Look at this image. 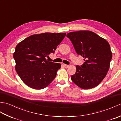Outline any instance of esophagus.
<instances>
[{
	"label": "esophagus",
	"instance_id": "esophagus-1",
	"mask_svg": "<svg viewBox=\"0 0 121 121\" xmlns=\"http://www.w3.org/2000/svg\"><path fill=\"white\" fill-rule=\"evenodd\" d=\"M63 66L65 68H68L69 67V65H63Z\"/></svg>",
	"mask_w": 121,
	"mask_h": 121
}]
</instances>
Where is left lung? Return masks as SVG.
<instances>
[{
  "label": "left lung",
  "mask_w": 121,
  "mask_h": 121,
  "mask_svg": "<svg viewBox=\"0 0 121 121\" xmlns=\"http://www.w3.org/2000/svg\"><path fill=\"white\" fill-rule=\"evenodd\" d=\"M78 55L85 59L83 65H76L71 80L84 89L98 85L107 75L112 53L109 43L89 30H79L66 35Z\"/></svg>",
  "instance_id": "1"
}]
</instances>
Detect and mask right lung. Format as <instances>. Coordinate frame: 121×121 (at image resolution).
<instances>
[{
    "mask_svg": "<svg viewBox=\"0 0 121 121\" xmlns=\"http://www.w3.org/2000/svg\"><path fill=\"white\" fill-rule=\"evenodd\" d=\"M65 35V33L34 34L17 45L13 53L15 69L25 85L42 89L53 81L61 64L50 62L46 58L55 52Z\"/></svg>",
    "mask_w": 121,
    "mask_h": 121,
    "instance_id": "add662e5",
    "label": "right lung"
}]
</instances>
